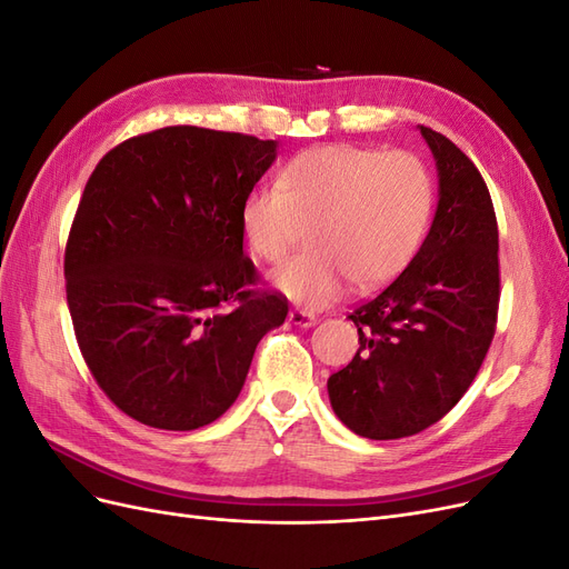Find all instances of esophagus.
<instances>
[{"instance_id":"esophagus-1","label":"esophagus","mask_w":569,"mask_h":569,"mask_svg":"<svg viewBox=\"0 0 569 569\" xmlns=\"http://www.w3.org/2000/svg\"><path fill=\"white\" fill-rule=\"evenodd\" d=\"M287 320H289V325L303 327V330H306V327H313L318 322V318L313 313H308V311H289Z\"/></svg>"}]
</instances>
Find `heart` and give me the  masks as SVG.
I'll return each instance as SVG.
<instances>
[{
  "instance_id": "obj_1",
  "label": "heart",
  "mask_w": 569,
  "mask_h": 569,
  "mask_svg": "<svg viewBox=\"0 0 569 569\" xmlns=\"http://www.w3.org/2000/svg\"><path fill=\"white\" fill-rule=\"evenodd\" d=\"M432 203V176L416 153L325 144L291 159L280 182L256 184L239 228L247 247L274 263L313 226V249L268 280L289 301L322 308L349 282L370 291L399 278L422 244Z\"/></svg>"
}]
</instances>
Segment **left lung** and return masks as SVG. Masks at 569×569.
I'll list each match as a JSON object with an SVG mask.
<instances>
[{
  "label": "left lung",
  "mask_w": 569,
  "mask_h": 569,
  "mask_svg": "<svg viewBox=\"0 0 569 569\" xmlns=\"http://www.w3.org/2000/svg\"><path fill=\"white\" fill-rule=\"evenodd\" d=\"M418 130L439 180L432 228L399 278L349 316L360 347L327 380L335 416L366 439H401L441 420L472 385L496 327L489 189L449 137Z\"/></svg>",
  "instance_id": "8db88e82"
}]
</instances>
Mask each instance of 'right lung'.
Returning <instances> with one entry per match:
<instances>
[{"label": "right lung", "mask_w": 569, "mask_h": 569, "mask_svg": "<svg viewBox=\"0 0 569 569\" xmlns=\"http://www.w3.org/2000/svg\"><path fill=\"white\" fill-rule=\"evenodd\" d=\"M274 159V140L173 126L118 144L88 180L66 244L68 311L94 380L137 422L218 420L284 322L282 297L249 289L239 228Z\"/></svg>", "instance_id": "right-lung-1"}]
</instances>
